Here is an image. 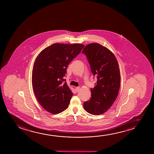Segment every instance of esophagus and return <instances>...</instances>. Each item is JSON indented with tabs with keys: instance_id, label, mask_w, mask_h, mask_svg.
Wrapping results in <instances>:
<instances>
[{
	"instance_id": "obj_1",
	"label": "esophagus",
	"mask_w": 154,
	"mask_h": 154,
	"mask_svg": "<svg viewBox=\"0 0 154 154\" xmlns=\"http://www.w3.org/2000/svg\"><path fill=\"white\" fill-rule=\"evenodd\" d=\"M75 89H76V91L77 92H79V91H80V88L79 87H77L75 88Z\"/></svg>"
}]
</instances>
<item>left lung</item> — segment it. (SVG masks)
<instances>
[{
  "label": "left lung",
  "instance_id": "1",
  "mask_svg": "<svg viewBox=\"0 0 154 154\" xmlns=\"http://www.w3.org/2000/svg\"><path fill=\"white\" fill-rule=\"evenodd\" d=\"M82 53L97 77L94 88H91V99L85 102L84 108L89 114L101 115L111 107L118 96L120 85L118 61L109 49L97 43L87 45Z\"/></svg>",
  "mask_w": 154,
  "mask_h": 154
}]
</instances>
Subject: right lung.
Masks as SVG:
<instances>
[{"instance_id":"right-lung-1","label":"right lung","mask_w":154,"mask_h":154,"mask_svg":"<svg viewBox=\"0 0 154 154\" xmlns=\"http://www.w3.org/2000/svg\"><path fill=\"white\" fill-rule=\"evenodd\" d=\"M84 46L56 43L36 57L32 72L33 90L39 103L49 112L59 114L68 107L73 94L63 77L68 65Z\"/></svg>"}]
</instances>
